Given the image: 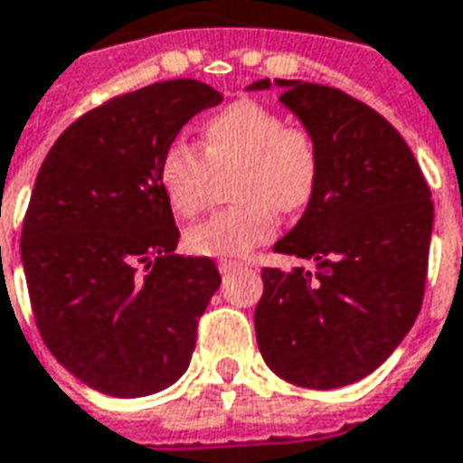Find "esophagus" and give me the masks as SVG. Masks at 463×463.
<instances>
[{
  "mask_svg": "<svg viewBox=\"0 0 463 463\" xmlns=\"http://www.w3.org/2000/svg\"><path fill=\"white\" fill-rule=\"evenodd\" d=\"M242 267H245V264L235 262V260H221V262H218V271H221V274H231V271L242 269Z\"/></svg>",
  "mask_w": 463,
  "mask_h": 463,
  "instance_id": "esophagus-1",
  "label": "esophagus"
}]
</instances>
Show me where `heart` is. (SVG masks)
<instances>
[{
  "instance_id": "1",
  "label": "heart",
  "mask_w": 463,
  "mask_h": 463,
  "mask_svg": "<svg viewBox=\"0 0 463 463\" xmlns=\"http://www.w3.org/2000/svg\"><path fill=\"white\" fill-rule=\"evenodd\" d=\"M199 147L172 140L157 162L165 199L179 216H196L208 203L211 169H238L232 199L192 225L186 250L203 257L245 255L274 235V213H294L310 201L320 176V150L308 130L291 128L269 106L240 99L201 126Z\"/></svg>"
}]
</instances>
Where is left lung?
Masks as SVG:
<instances>
[{
	"label": "left lung",
	"instance_id": "1",
	"mask_svg": "<svg viewBox=\"0 0 463 463\" xmlns=\"http://www.w3.org/2000/svg\"><path fill=\"white\" fill-rule=\"evenodd\" d=\"M274 84L320 150L316 192L274 252L316 271H262L257 345L277 376L327 391L369 376L411 333L435 213L411 147L383 116L326 84ZM257 90L271 82L247 84Z\"/></svg>",
	"mask_w": 463,
	"mask_h": 463
}]
</instances>
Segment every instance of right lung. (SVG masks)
I'll return each instance as SVG.
<instances>
[{
    "label": "right lung",
    "mask_w": 463,
    "mask_h": 463,
    "mask_svg": "<svg viewBox=\"0 0 463 463\" xmlns=\"http://www.w3.org/2000/svg\"><path fill=\"white\" fill-rule=\"evenodd\" d=\"M223 94L199 80L130 91L77 118L35 176L21 264L35 326L67 372L106 396H150L186 372L221 274L172 255L162 150Z\"/></svg>",
    "instance_id": "1"
}]
</instances>
